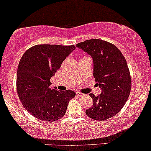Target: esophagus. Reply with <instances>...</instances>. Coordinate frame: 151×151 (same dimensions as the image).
<instances>
[{
	"mask_svg": "<svg viewBox=\"0 0 151 151\" xmlns=\"http://www.w3.org/2000/svg\"><path fill=\"white\" fill-rule=\"evenodd\" d=\"M76 95H77L78 96H79V97L84 96V94L82 93H81V92H76Z\"/></svg>",
	"mask_w": 151,
	"mask_h": 151,
	"instance_id": "1",
	"label": "esophagus"
}]
</instances>
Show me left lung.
<instances>
[{"label": "left lung", "mask_w": 151, "mask_h": 151, "mask_svg": "<svg viewBox=\"0 0 151 151\" xmlns=\"http://www.w3.org/2000/svg\"><path fill=\"white\" fill-rule=\"evenodd\" d=\"M76 47L91 56L93 76L101 93L89 94L93 104L86 111L90 118L104 121L117 114L126 104L131 91V78L124 56L116 45L100 39H91Z\"/></svg>", "instance_id": "obj_1"}]
</instances>
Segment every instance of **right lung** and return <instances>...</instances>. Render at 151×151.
I'll return each mask as SVG.
<instances>
[{"mask_svg": "<svg viewBox=\"0 0 151 151\" xmlns=\"http://www.w3.org/2000/svg\"><path fill=\"white\" fill-rule=\"evenodd\" d=\"M75 49L73 45H36L22 56L17 70V93L23 107L35 118L53 122L65 115L76 93L51 88L50 78Z\"/></svg>", "mask_w": 151, "mask_h": 151, "instance_id": "1", "label": "right lung"}]
</instances>
